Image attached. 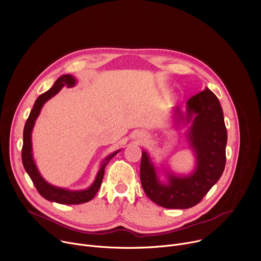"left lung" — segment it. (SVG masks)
I'll use <instances>...</instances> for the list:
<instances>
[{
    "label": "left lung",
    "mask_w": 261,
    "mask_h": 261,
    "mask_svg": "<svg viewBox=\"0 0 261 261\" xmlns=\"http://www.w3.org/2000/svg\"><path fill=\"white\" fill-rule=\"evenodd\" d=\"M186 123L192 121L188 141L195 151L197 167L186 177L169 175L161 183L149 155L144 151L140 161V182L146 195L157 205L170 209H186L199 204L221 178L226 164L227 130L219 99L210 89L195 94L186 103Z\"/></svg>",
    "instance_id": "1"
}]
</instances>
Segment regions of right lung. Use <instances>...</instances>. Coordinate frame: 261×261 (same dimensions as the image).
<instances>
[{"label": "right lung", "instance_id": "add662e5", "mask_svg": "<svg viewBox=\"0 0 261 261\" xmlns=\"http://www.w3.org/2000/svg\"><path fill=\"white\" fill-rule=\"evenodd\" d=\"M76 84V79L72 77L70 75H62L59 77L54 85L44 93L40 94V96L37 98V100L34 103V106L30 112V115L28 117V120L25 124V128H23V143H22V149H21V161L22 165L25 168L26 172L28 173L29 177L31 178L33 184L35 185L36 189L38 193L40 194L41 197L44 199L56 202L59 204H65V205H75V204H82L90 201L96 194L98 193L99 188L102 184L104 173H105V167L106 164L109 162V160L116 154L120 152V150L110 154L108 157L105 158L103 161L101 169L98 172V175L96 177V180L94 182L87 188L84 189V191H78V192H72V191H67V189L64 188H59L55 187L48 182H45L43 178L40 176L36 165L33 160L32 156V144H31V132L35 123V120L37 118L41 107L43 104L54 97L55 94L65 85L67 87H72Z\"/></svg>", "mask_w": 261, "mask_h": 261}]
</instances>
